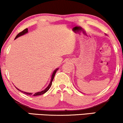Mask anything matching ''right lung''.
<instances>
[{"instance_id": "obj_1", "label": "right lung", "mask_w": 123, "mask_h": 123, "mask_svg": "<svg viewBox=\"0 0 123 123\" xmlns=\"http://www.w3.org/2000/svg\"><path fill=\"white\" fill-rule=\"evenodd\" d=\"M28 32V28H26V29H24V30L23 31H22V32H20V33H18V34L16 36V37H15V39H16L17 38L20 37V36H22V35L26 34V33H27ZM58 70V68L55 69L54 70V72H53V73H52V75H51V78L50 82V83H49V86H48L47 87H46V88L44 89V90H43V91H39V92H35V93L27 92H25V91H21V90H19V89H18V88H17L16 87H16V88L18 90H19V91H20L21 92H22L24 93V94H26V95H32V96H37V95H42V94H44V93H46V92H47V91H48V90H49V89H50V88L51 87V85H52V82H53V79H54V78L55 74L56 72H57V71Z\"/></svg>"}]
</instances>
